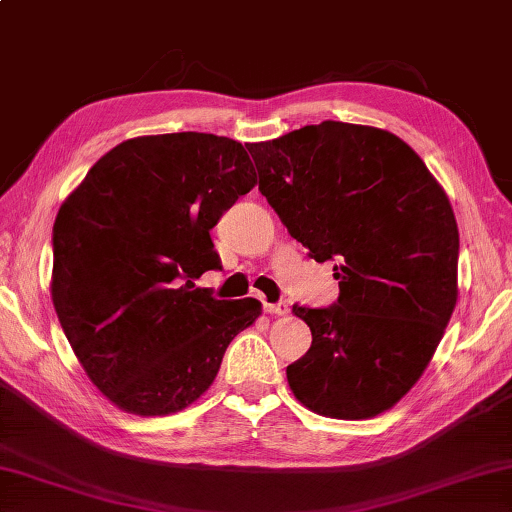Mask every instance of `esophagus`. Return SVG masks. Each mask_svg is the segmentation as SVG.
Listing matches in <instances>:
<instances>
[{
  "instance_id": "1",
  "label": "esophagus",
  "mask_w": 512,
  "mask_h": 512,
  "mask_svg": "<svg viewBox=\"0 0 512 512\" xmlns=\"http://www.w3.org/2000/svg\"><path fill=\"white\" fill-rule=\"evenodd\" d=\"M265 312L272 314V316H283L289 312V303L287 301H278V303H263Z\"/></svg>"
}]
</instances>
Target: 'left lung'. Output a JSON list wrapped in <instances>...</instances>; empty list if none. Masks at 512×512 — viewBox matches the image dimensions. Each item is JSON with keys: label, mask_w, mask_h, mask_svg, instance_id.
<instances>
[{"label": "left lung", "mask_w": 512, "mask_h": 512, "mask_svg": "<svg viewBox=\"0 0 512 512\" xmlns=\"http://www.w3.org/2000/svg\"><path fill=\"white\" fill-rule=\"evenodd\" d=\"M258 191L316 263L334 260L339 298L294 305L312 345L287 365L312 412L368 419L426 370L457 303L459 231L448 196L406 142L325 120L247 144Z\"/></svg>", "instance_id": "1"}]
</instances>
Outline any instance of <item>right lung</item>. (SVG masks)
Instances as JSON below:
<instances>
[{
  "label": "right lung",
  "mask_w": 512,
  "mask_h": 512,
  "mask_svg": "<svg viewBox=\"0 0 512 512\" xmlns=\"http://www.w3.org/2000/svg\"><path fill=\"white\" fill-rule=\"evenodd\" d=\"M243 144L214 133L113 147L53 225V305L77 361L106 399L144 417L194 403L214 383L256 298L194 287L220 256L209 231L252 191Z\"/></svg>",
  "instance_id": "right-lung-1"
}]
</instances>
